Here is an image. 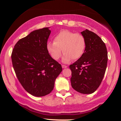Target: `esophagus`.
I'll use <instances>...</instances> for the list:
<instances>
[{"label": "esophagus", "mask_w": 121, "mask_h": 121, "mask_svg": "<svg viewBox=\"0 0 121 121\" xmlns=\"http://www.w3.org/2000/svg\"><path fill=\"white\" fill-rule=\"evenodd\" d=\"M62 67L63 68H65L67 67V66H66V65H62Z\"/></svg>", "instance_id": "1"}]
</instances>
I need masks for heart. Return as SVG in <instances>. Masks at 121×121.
<instances>
[{
  "mask_svg": "<svg viewBox=\"0 0 121 121\" xmlns=\"http://www.w3.org/2000/svg\"><path fill=\"white\" fill-rule=\"evenodd\" d=\"M86 39L80 33H75L68 30H61L54 38V42L49 41L47 48L52 58L57 60L64 54L62 61L68 63L72 59L80 58L86 48Z\"/></svg>",
  "mask_w": 121,
  "mask_h": 121,
  "instance_id": "obj_1",
  "label": "heart"
}]
</instances>
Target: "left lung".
Returning a JSON list of instances; mask_svg holds the SVG:
<instances>
[{
    "instance_id": "left-lung-1",
    "label": "left lung",
    "mask_w": 121,
    "mask_h": 121,
    "mask_svg": "<svg viewBox=\"0 0 121 121\" xmlns=\"http://www.w3.org/2000/svg\"><path fill=\"white\" fill-rule=\"evenodd\" d=\"M82 34L85 38L86 48L82 56L69 66L71 85L78 92L90 94L96 91L102 82L108 52L105 43L96 34L86 29Z\"/></svg>"
}]
</instances>
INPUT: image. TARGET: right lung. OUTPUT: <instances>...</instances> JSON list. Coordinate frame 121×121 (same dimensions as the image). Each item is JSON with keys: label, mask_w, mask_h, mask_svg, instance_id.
<instances>
[{"label": "right lung", "mask_w": 121, "mask_h": 121, "mask_svg": "<svg viewBox=\"0 0 121 121\" xmlns=\"http://www.w3.org/2000/svg\"><path fill=\"white\" fill-rule=\"evenodd\" d=\"M50 32L48 28L32 31L19 39L12 50V62L16 76L23 88L34 96L49 94L62 70L47 48Z\"/></svg>", "instance_id": "1"}]
</instances>
